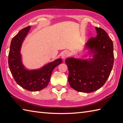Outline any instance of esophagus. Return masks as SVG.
I'll return each mask as SVG.
<instances>
[{
  "label": "esophagus",
  "instance_id": "obj_1",
  "mask_svg": "<svg viewBox=\"0 0 123 123\" xmlns=\"http://www.w3.org/2000/svg\"><path fill=\"white\" fill-rule=\"evenodd\" d=\"M69 56V52L68 51H64L62 53V58L63 59H65V58H66L67 57H68Z\"/></svg>",
  "mask_w": 123,
  "mask_h": 123
}]
</instances>
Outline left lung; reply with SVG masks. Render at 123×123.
Returning a JSON list of instances; mask_svg holds the SVG:
<instances>
[{
    "instance_id": "obj_1",
    "label": "left lung",
    "mask_w": 123,
    "mask_h": 123,
    "mask_svg": "<svg viewBox=\"0 0 123 123\" xmlns=\"http://www.w3.org/2000/svg\"><path fill=\"white\" fill-rule=\"evenodd\" d=\"M96 30V37L90 38L85 45V49L89 50L90 57L93 58L71 57L65 60L69 71V84L77 91L90 93L101 88L113 67L112 41L104 30L97 27Z\"/></svg>"
}]
</instances>
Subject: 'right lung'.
<instances>
[{"label":"right lung","mask_w":123,"mask_h":123,"mask_svg":"<svg viewBox=\"0 0 123 123\" xmlns=\"http://www.w3.org/2000/svg\"><path fill=\"white\" fill-rule=\"evenodd\" d=\"M30 28L31 26H29L20 30L12 38L8 55V65L12 76L19 86L28 91H38L48 86L52 71L62 63V59H57L39 69H26L22 63L21 49Z\"/></svg>","instance_id":"add662e5"}]
</instances>
